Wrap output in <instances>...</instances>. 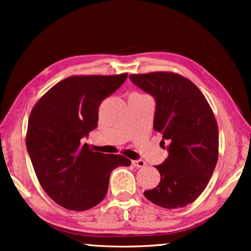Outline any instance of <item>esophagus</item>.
<instances>
[{
    "instance_id": "esophagus-1",
    "label": "esophagus",
    "mask_w": 251,
    "mask_h": 251,
    "mask_svg": "<svg viewBox=\"0 0 251 251\" xmlns=\"http://www.w3.org/2000/svg\"><path fill=\"white\" fill-rule=\"evenodd\" d=\"M132 164L136 168H144V167L146 166V162L144 160H133L132 161Z\"/></svg>"
}]
</instances>
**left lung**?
<instances>
[{
	"mask_svg": "<svg viewBox=\"0 0 251 251\" xmlns=\"http://www.w3.org/2000/svg\"><path fill=\"white\" fill-rule=\"evenodd\" d=\"M137 87L155 98L153 128L169 155L155 168L160 183L144 192L167 209L183 208L200 197L218 160V126L203 94L188 78L173 72L130 74ZM166 146L164 147V145Z\"/></svg>",
	"mask_w": 251,
	"mask_h": 251,
	"instance_id": "8db88e82",
	"label": "left lung"
}]
</instances>
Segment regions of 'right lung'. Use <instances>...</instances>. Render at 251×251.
I'll use <instances>...</instances> for the list:
<instances>
[{
    "instance_id": "add662e5",
    "label": "right lung",
    "mask_w": 251,
    "mask_h": 251,
    "mask_svg": "<svg viewBox=\"0 0 251 251\" xmlns=\"http://www.w3.org/2000/svg\"><path fill=\"white\" fill-rule=\"evenodd\" d=\"M128 74L74 75L58 82L30 112L26 146L44 192L61 207L84 211L104 200L109 176L131 161L94 152L81 139L97 126L100 102Z\"/></svg>"
}]
</instances>
